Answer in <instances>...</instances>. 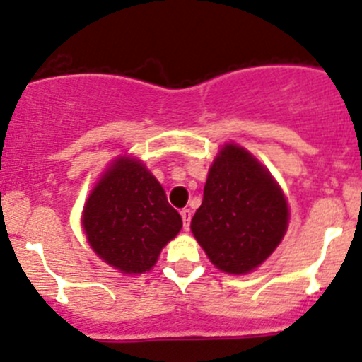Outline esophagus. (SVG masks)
<instances>
[{
    "mask_svg": "<svg viewBox=\"0 0 362 362\" xmlns=\"http://www.w3.org/2000/svg\"><path fill=\"white\" fill-rule=\"evenodd\" d=\"M181 218H183L185 230L190 229V220H192V211H190V209H183V211H181Z\"/></svg>",
    "mask_w": 362,
    "mask_h": 362,
    "instance_id": "obj_1",
    "label": "esophagus"
}]
</instances>
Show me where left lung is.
<instances>
[{"label":"left lung","instance_id":"1","mask_svg":"<svg viewBox=\"0 0 362 362\" xmlns=\"http://www.w3.org/2000/svg\"><path fill=\"white\" fill-rule=\"evenodd\" d=\"M290 209L270 172L243 147L226 144L209 167L190 229L226 274H249L281 243Z\"/></svg>","mask_w":362,"mask_h":362}]
</instances>
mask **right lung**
Masks as SVG:
<instances>
[{"mask_svg":"<svg viewBox=\"0 0 362 362\" xmlns=\"http://www.w3.org/2000/svg\"><path fill=\"white\" fill-rule=\"evenodd\" d=\"M81 223L94 252L122 274L149 272L183 227L158 179L129 156L106 168L88 195Z\"/></svg>","mask_w":362,"mask_h":362,"instance_id":"1","label":"right lung"}]
</instances>
